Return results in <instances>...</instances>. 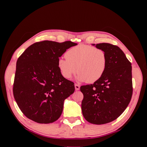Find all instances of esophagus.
<instances>
[{"label": "esophagus", "instance_id": "obj_1", "mask_svg": "<svg viewBox=\"0 0 147 147\" xmlns=\"http://www.w3.org/2000/svg\"><path fill=\"white\" fill-rule=\"evenodd\" d=\"M74 87H75V89L76 91H78V90H79L80 89V86L79 85H78V84H75V85H74Z\"/></svg>", "mask_w": 147, "mask_h": 147}]
</instances>
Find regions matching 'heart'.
Here are the masks:
<instances>
[{"mask_svg":"<svg viewBox=\"0 0 147 147\" xmlns=\"http://www.w3.org/2000/svg\"><path fill=\"white\" fill-rule=\"evenodd\" d=\"M66 58L58 60V67L65 78L70 79L76 71L80 81L93 83L105 73L108 59L105 52L89 45L81 44L67 51Z\"/></svg>","mask_w":147,"mask_h":147,"instance_id":"b5f03b06","label":"heart"}]
</instances>
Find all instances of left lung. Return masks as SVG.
<instances>
[{
	"label": "left lung",
	"mask_w": 147,
	"mask_h": 147,
	"mask_svg": "<svg viewBox=\"0 0 147 147\" xmlns=\"http://www.w3.org/2000/svg\"><path fill=\"white\" fill-rule=\"evenodd\" d=\"M105 52L108 65L102 76L93 84L82 86V114L89 123L106 124L115 120L127 108L132 96L131 63L119 47L92 44Z\"/></svg>",
	"instance_id": "1"
}]
</instances>
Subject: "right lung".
<instances>
[{"mask_svg":"<svg viewBox=\"0 0 147 147\" xmlns=\"http://www.w3.org/2000/svg\"><path fill=\"white\" fill-rule=\"evenodd\" d=\"M76 45L70 41L37 42L17 59L13 93L26 117L48 124L61 116L65 99L75 89L73 82L61 75L58 60L67 49Z\"/></svg>","mask_w":147,"mask_h":147,"instance_id":"obj_1","label":"right lung"}]
</instances>
